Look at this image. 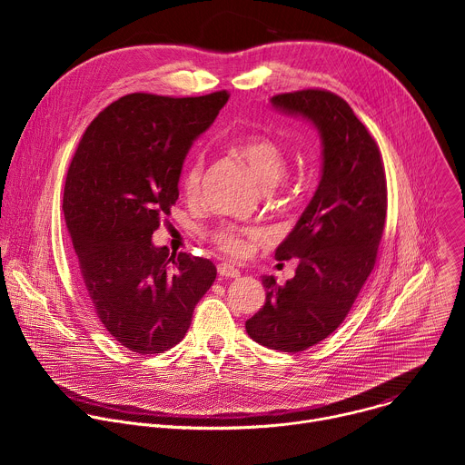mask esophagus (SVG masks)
Masks as SVG:
<instances>
[{"label": "esophagus", "mask_w": 465, "mask_h": 465, "mask_svg": "<svg viewBox=\"0 0 465 465\" xmlns=\"http://www.w3.org/2000/svg\"><path fill=\"white\" fill-rule=\"evenodd\" d=\"M217 272L221 278H239L241 276L239 269L233 267V264H230V262H221L217 267Z\"/></svg>", "instance_id": "esophagus-1"}]
</instances>
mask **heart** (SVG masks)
<instances>
[{
    "label": "heart",
    "mask_w": 465,
    "mask_h": 465,
    "mask_svg": "<svg viewBox=\"0 0 465 465\" xmlns=\"http://www.w3.org/2000/svg\"><path fill=\"white\" fill-rule=\"evenodd\" d=\"M235 154L246 163L248 171L255 178V182L264 189H274L282 183L287 174V156L280 143L269 136L252 134L239 138L233 143ZM204 173V158L196 154L189 160L183 174H182V193L187 198H194L201 191ZM212 241L228 255L242 257L248 253L252 242L262 239V233L255 228H239L232 224H223L210 233Z\"/></svg>",
    "instance_id": "heart-1"
}]
</instances>
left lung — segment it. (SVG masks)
Returning <instances> with one entry per match:
<instances>
[{"mask_svg":"<svg viewBox=\"0 0 465 465\" xmlns=\"http://www.w3.org/2000/svg\"><path fill=\"white\" fill-rule=\"evenodd\" d=\"M272 106L311 121L322 138V178L312 201L278 246L276 259H298L285 285L262 276L267 302L246 333L287 353L327 339L344 322L377 259L386 221L381 151L351 106L327 90L280 94Z\"/></svg>","mask_w":465,"mask_h":465,"instance_id":"8db88e82","label":"left lung"}]
</instances>
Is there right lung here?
Instances as JSON below:
<instances>
[{
    "label": "right lung",
    "instance_id": "right-lung-1",
    "mask_svg": "<svg viewBox=\"0 0 465 465\" xmlns=\"http://www.w3.org/2000/svg\"><path fill=\"white\" fill-rule=\"evenodd\" d=\"M228 97L124 95L90 123L70 163L62 210L81 282L108 333L134 353L176 346L217 278L210 259L169 255L153 233L178 201L187 151Z\"/></svg>",
    "mask_w": 465,
    "mask_h": 465
}]
</instances>
